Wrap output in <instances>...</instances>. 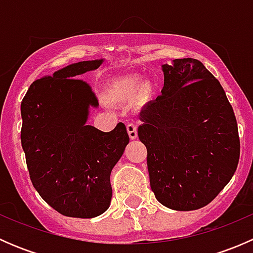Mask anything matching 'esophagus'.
Returning <instances> with one entry per match:
<instances>
[{
  "label": "esophagus",
  "instance_id": "obj_1",
  "mask_svg": "<svg viewBox=\"0 0 253 253\" xmlns=\"http://www.w3.org/2000/svg\"><path fill=\"white\" fill-rule=\"evenodd\" d=\"M127 132L131 139L137 138V125L136 124H128L127 125Z\"/></svg>",
  "mask_w": 253,
  "mask_h": 253
}]
</instances>
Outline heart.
Segmentation results:
<instances>
[{
  "label": "heart",
  "instance_id": "heart-1",
  "mask_svg": "<svg viewBox=\"0 0 253 253\" xmlns=\"http://www.w3.org/2000/svg\"><path fill=\"white\" fill-rule=\"evenodd\" d=\"M139 86V78L136 76L117 78L110 83L109 95L115 99H122L131 96L137 91Z\"/></svg>",
  "mask_w": 253,
  "mask_h": 253
}]
</instances>
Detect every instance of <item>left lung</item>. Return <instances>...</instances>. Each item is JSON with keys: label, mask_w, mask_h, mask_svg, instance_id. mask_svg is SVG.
Segmentation results:
<instances>
[{"label": "left lung", "mask_w": 253, "mask_h": 253, "mask_svg": "<svg viewBox=\"0 0 253 253\" xmlns=\"http://www.w3.org/2000/svg\"><path fill=\"white\" fill-rule=\"evenodd\" d=\"M162 70V95L139 114L150 187L163 206L196 211L211 203L235 174L236 119L223 86L202 62L177 58Z\"/></svg>", "instance_id": "1"}]
</instances>
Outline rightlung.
Masks as SVG:
<instances>
[{
	"label": "right lung",
	"mask_w": 253,
	"mask_h": 253,
	"mask_svg": "<svg viewBox=\"0 0 253 253\" xmlns=\"http://www.w3.org/2000/svg\"><path fill=\"white\" fill-rule=\"evenodd\" d=\"M103 62L81 61L44 76L20 105V141L33 186L48 206L72 218H94L110 207L111 171L129 142L122 122L110 132L86 125L99 103L90 85L76 78Z\"/></svg>",
	"instance_id": "1"
}]
</instances>
